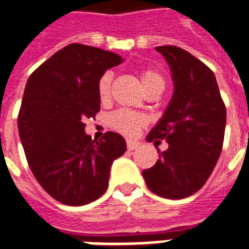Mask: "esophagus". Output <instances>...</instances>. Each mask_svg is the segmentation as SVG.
<instances>
[{"label":"esophagus","mask_w":249,"mask_h":249,"mask_svg":"<svg viewBox=\"0 0 249 249\" xmlns=\"http://www.w3.org/2000/svg\"><path fill=\"white\" fill-rule=\"evenodd\" d=\"M126 146L129 150H134V149L139 146V142L136 140H126Z\"/></svg>","instance_id":"obj_1"}]
</instances>
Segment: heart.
<instances>
[{"label": "heart", "instance_id": "obj_1", "mask_svg": "<svg viewBox=\"0 0 249 249\" xmlns=\"http://www.w3.org/2000/svg\"><path fill=\"white\" fill-rule=\"evenodd\" d=\"M141 82H142L143 89H146L154 84L165 86V80L162 75L154 70H143L141 72ZM110 83H112V73L104 72L97 82V93L101 100H107L110 93ZM108 124L110 128L125 134V136H134L139 129L145 124L143 116L132 112L128 109H119L110 113L108 117Z\"/></svg>", "mask_w": 249, "mask_h": 249}]
</instances>
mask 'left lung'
Returning a JSON list of instances; mask_svg holds the SVG:
<instances>
[{"label": "left lung", "mask_w": 249, "mask_h": 249, "mask_svg": "<svg viewBox=\"0 0 249 249\" xmlns=\"http://www.w3.org/2000/svg\"><path fill=\"white\" fill-rule=\"evenodd\" d=\"M169 64L174 91L146 140H166L160 160L142 171L149 190L167 199L195 194L206 183L222 152L226 106L215 75L199 59L176 46L156 49Z\"/></svg>", "instance_id": "obj_1"}]
</instances>
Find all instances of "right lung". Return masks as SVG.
Wrapping results in <instances>:
<instances>
[{
	"label": "right lung",
	"instance_id": "right-lung-1",
	"mask_svg": "<svg viewBox=\"0 0 249 249\" xmlns=\"http://www.w3.org/2000/svg\"><path fill=\"white\" fill-rule=\"evenodd\" d=\"M123 60L115 53L72 43L27 80L18 115L22 146L36 181L60 203L99 199L108 189L112 163L126 150L123 136L107 132L96 141L83 123L100 110V76Z\"/></svg>",
	"mask_w": 249,
	"mask_h": 249
}]
</instances>
